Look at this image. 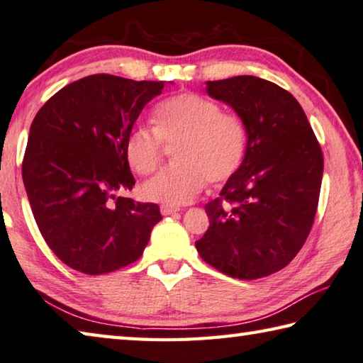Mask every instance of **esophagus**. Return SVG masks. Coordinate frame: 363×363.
<instances>
[{
    "label": "esophagus",
    "instance_id": "34e87169",
    "mask_svg": "<svg viewBox=\"0 0 363 363\" xmlns=\"http://www.w3.org/2000/svg\"><path fill=\"white\" fill-rule=\"evenodd\" d=\"M159 211H161V213H162V215H172V213L178 212V208H177V207H172V206H165V204H162L161 207H159Z\"/></svg>",
    "mask_w": 363,
    "mask_h": 363
}]
</instances>
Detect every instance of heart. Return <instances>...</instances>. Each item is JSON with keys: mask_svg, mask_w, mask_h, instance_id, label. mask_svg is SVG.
<instances>
[{"mask_svg": "<svg viewBox=\"0 0 363 363\" xmlns=\"http://www.w3.org/2000/svg\"><path fill=\"white\" fill-rule=\"evenodd\" d=\"M164 143L174 148L172 167L142 186L145 199L172 207L185 206L201 193L206 182L220 186L242 165L249 135L244 121L223 113L217 101L194 92L162 100L155 110V130L133 127L127 133L124 155L140 175H150L161 164Z\"/></svg>", "mask_w": 363, "mask_h": 363, "instance_id": "b5f03b06", "label": "heart"}]
</instances>
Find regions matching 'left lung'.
I'll return each instance as SVG.
<instances>
[{
    "label": "left lung",
    "mask_w": 363,
    "mask_h": 363,
    "mask_svg": "<svg viewBox=\"0 0 363 363\" xmlns=\"http://www.w3.org/2000/svg\"><path fill=\"white\" fill-rule=\"evenodd\" d=\"M249 135L242 165L206 206L211 226L196 240L201 258L244 281L285 268L306 242L319 204L323 156L301 105L257 76L207 81Z\"/></svg>",
    "instance_id": "obj_1"
}]
</instances>
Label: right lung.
I'll use <instances>...</instances> for the list:
<instances>
[{"instance_id":"1","label":"right lung","mask_w":363,"mask_h":363,"mask_svg":"<svg viewBox=\"0 0 363 363\" xmlns=\"http://www.w3.org/2000/svg\"><path fill=\"white\" fill-rule=\"evenodd\" d=\"M164 81L91 74L54 94L30 127L22 177L31 212L60 262L89 276L142 257L157 204L123 193L135 185L127 133Z\"/></svg>"}]
</instances>
